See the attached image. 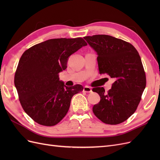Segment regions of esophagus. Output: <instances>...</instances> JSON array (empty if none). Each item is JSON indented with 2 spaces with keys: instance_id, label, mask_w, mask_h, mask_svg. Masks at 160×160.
Listing matches in <instances>:
<instances>
[{
  "instance_id": "34e87169",
  "label": "esophagus",
  "mask_w": 160,
  "mask_h": 160,
  "mask_svg": "<svg viewBox=\"0 0 160 160\" xmlns=\"http://www.w3.org/2000/svg\"><path fill=\"white\" fill-rule=\"evenodd\" d=\"M83 91L85 92V93H91V92H92V90L89 88V87L85 86V87H84V88H83Z\"/></svg>"
}]
</instances>
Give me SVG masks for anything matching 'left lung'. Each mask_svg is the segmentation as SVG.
Here are the masks:
<instances>
[{"mask_svg":"<svg viewBox=\"0 0 160 160\" xmlns=\"http://www.w3.org/2000/svg\"><path fill=\"white\" fill-rule=\"evenodd\" d=\"M84 38L98 53L99 73L115 79L107 93L103 88L92 89L101 98L93 107V113L106 124H119L136 111L146 88V72L141 58L131 43L120 38L106 35Z\"/></svg>","mask_w":160,"mask_h":160,"instance_id":"obj_1","label":"left lung"}]
</instances>
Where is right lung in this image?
I'll return each mask as SVG.
<instances>
[{
  "label": "right lung",
  "instance_id": "1",
  "mask_svg": "<svg viewBox=\"0 0 160 160\" xmlns=\"http://www.w3.org/2000/svg\"><path fill=\"white\" fill-rule=\"evenodd\" d=\"M87 42L83 38H52L23 52L14 75L21 106L37 123L53 126L67 113L75 94L83 90L77 84L67 87L59 74L67 68L68 58Z\"/></svg>",
  "mask_w": 160,
  "mask_h": 160
}]
</instances>
